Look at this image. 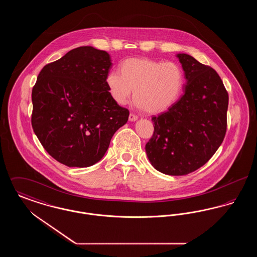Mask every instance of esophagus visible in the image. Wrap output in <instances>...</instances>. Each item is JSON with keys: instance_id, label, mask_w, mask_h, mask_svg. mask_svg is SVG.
Listing matches in <instances>:
<instances>
[{"instance_id": "obj_1", "label": "esophagus", "mask_w": 257, "mask_h": 257, "mask_svg": "<svg viewBox=\"0 0 257 257\" xmlns=\"http://www.w3.org/2000/svg\"><path fill=\"white\" fill-rule=\"evenodd\" d=\"M137 119H138V115H136L135 113H132V112L129 114V120L130 121H136Z\"/></svg>"}]
</instances>
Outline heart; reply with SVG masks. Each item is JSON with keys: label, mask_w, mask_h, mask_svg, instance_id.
Instances as JSON below:
<instances>
[{"label": "heart", "mask_w": 257, "mask_h": 257, "mask_svg": "<svg viewBox=\"0 0 257 257\" xmlns=\"http://www.w3.org/2000/svg\"><path fill=\"white\" fill-rule=\"evenodd\" d=\"M120 70L106 77L110 96L119 105L127 103L135 88L136 106L160 113L172 107L182 93L183 71L174 62L133 58L123 61Z\"/></svg>", "instance_id": "heart-1"}]
</instances>
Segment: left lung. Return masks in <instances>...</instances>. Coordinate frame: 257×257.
Wrapping results in <instances>:
<instances>
[{
	"instance_id": "left-lung-1",
	"label": "left lung",
	"mask_w": 257,
	"mask_h": 257,
	"mask_svg": "<svg viewBox=\"0 0 257 257\" xmlns=\"http://www.w3.org/2000/svg\"><path fill=\"white\" fill-rule=\"evenodd\" d=\"M185 79L184 94L166 112L153 116L147 157L160 172L186 175L205 165L226 132L228 93L213 68L188 54H177Z\"/></svg>"
}]
</instances>
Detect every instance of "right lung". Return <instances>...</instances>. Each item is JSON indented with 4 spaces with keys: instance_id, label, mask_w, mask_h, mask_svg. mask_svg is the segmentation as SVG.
<instances>
[{
    "instance_id": "obj_1",
    "label": "right lung",
    "mask_w": 257,
    "mask_h": 257,
    "mask_svg": "<svg viewBox=\"0 0 257 257\" xmlns=\"http://www.w3.org/2000/svg\"><path fill=\"white\" fill-rule=\"evenodd\" d=\"M111 65L106 51L83 46L37 76L32 126L44 149L67 167L96 164L128 120L129 110L113 101L106 84Z\"/></svg>"
}]
</instances>
